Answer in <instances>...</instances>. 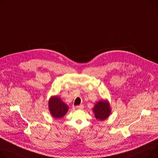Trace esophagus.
Returning <instances> with one entry per match:
<instances>
[{"mask_svg": "<svg viewBox=\"0 0 158 158\" xmlns=\"http://www.w3.org/2000/svg\"><path fill=\"white\" fill-rule=\"evenodd\" d=\"M83 108H84V105H80L76 106V108H77V109H79V110H81V109H82Z\"/></svg>", "mask_w": 158, "mask_h": 158, "instance_id": "1", "label": "esophagus"}]
</instances>
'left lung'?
I'll use <instances>...</instances> for the list:
<instances>
[{"label": "left lung", "instance_id": "1", "mask_svg": "<svg viewBox=\"0 0 158 158\" xmlns=\"http://www.w3.org/2000/svg\"><path fill=\"white\" fill-rule=\"evenodd\" d=\"M93 111L97 120L100 121L105 120L110 116L111 113L110 103L107 100H100L95 104Z\"/></svg>", "mask_w": 158, "mask_h": 158}]
</instances>
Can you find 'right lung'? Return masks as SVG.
<instances>
[{
    "mask_svg": "<svg viewBox=\"0 0 158 158\" xmlns=\"http://www.w3.org/2000/svg\"><path fill=\"white\" fill-rule=\"evenodd\" d=\"M48 108L52 116L55 118L63 117L69 110V106L57 96H52L48 102Z\"/></svg>",
    "mask_w": 158,
    "mask_h": 158,
    "instance_id": "add662e5",
    "label": "right lung"
}]
</instances>
